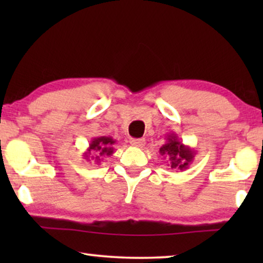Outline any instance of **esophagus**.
<instances>
[{"mask_svg": "<svg viewBox=\"0 0 263 263\" xmlns=\"http://www.w3.org/2000/svg\"><path fill=\"white\" fill-rule=\"evenodd\" d=\"M130 145L134 146V147H143L146 143V140L145 139H130Z\"/></svg>", "mask_w": 263, "mask_h": 263, "instance_id": "1", "label": "esophagus"}]
</instances>
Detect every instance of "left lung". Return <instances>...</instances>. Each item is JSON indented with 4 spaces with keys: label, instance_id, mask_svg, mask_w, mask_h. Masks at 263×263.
Returning <instances> with one entry per match:
<instances>
[{
    "label": "left lung",
    "instance_id": "left-lung-1",
    "mask_svg": "<svg viewBox=\"0 0 263 263\" xmlns=\"http://www.w3.org/2000/svg\"><path fill=\"white\" fill-rule=\"evenodd\" d=\"M166 142L159 148V153L161 157L166 158L168 166L174 170H185L189 165L194 161L196 151L190 146H186L178 139L177 134L175 133H168L165 136Z\"/></svg>",
    "mask_w": 263,
    "mask_h": 263
}]
</instances>
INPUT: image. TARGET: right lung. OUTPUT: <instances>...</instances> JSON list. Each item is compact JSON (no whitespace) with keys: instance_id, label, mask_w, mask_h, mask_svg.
<instances>
[{"instance_id":"1","label":"right lung","mask_w":263,"mask_h":263,"mask_svg":"<svg viewBox=\"0 0 263 263\" xmlns=\"http://www.w3.org/2000/svg\"><path fill=\"white\" fill-rule=\"evenodd\" d=\"M116 143V140H114L111 136H97L93 138L89 142L88 148L84 153V158L87 161L93 160L96 164H100L103 160V157H110L115 152L114 145Z\"/></svg>"}]
</instances>
